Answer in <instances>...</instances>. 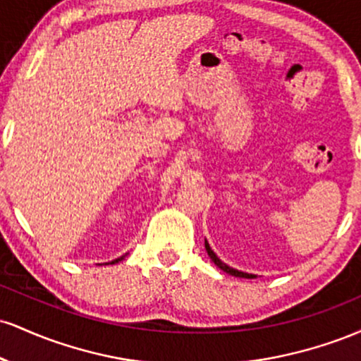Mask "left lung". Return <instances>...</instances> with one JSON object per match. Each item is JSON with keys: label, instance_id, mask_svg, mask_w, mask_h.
<instances>
[{"label": "left lung", "instance_id": "left-lung-1", "mask_svg": "<svg viewBox=\"0 0 361 361\" xmlns=\"http://www.w3.org/2000/svg\"><path fill=\"white\" fill-rule=\"evenodd\" d=\"M205 250H207V252H209V256H210V259L214 261L215 264H217L219 268H221V270H224L226 273H229V275H234V276H239V279H255V275H250V273H244V271H239V270H234V268H231V267H227L226 263H222L221 259L217 258V255H215V252L210 250V246H209V243L205 241Z\"/></svg>", "mask_w": 361, "mask_h": 361}]
</instances>
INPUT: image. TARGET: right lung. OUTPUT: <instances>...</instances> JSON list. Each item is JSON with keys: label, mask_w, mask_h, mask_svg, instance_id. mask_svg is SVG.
<instances>
[{"label": "right lung", "mask_w": 361, "mask_h": 361, "mask_svg": "<svg viewBox=\"0 0 361 361\" xmlns=\"http://www.w3.org/2000/svg\"><path fill=\"white\" fill-rule=\"evenodd\" d=\"M120 259H122V258H118V259H115V261H111V263H118V261H120Z\"/></svg>", "instance_id": "obj_1"}]
</instances>
